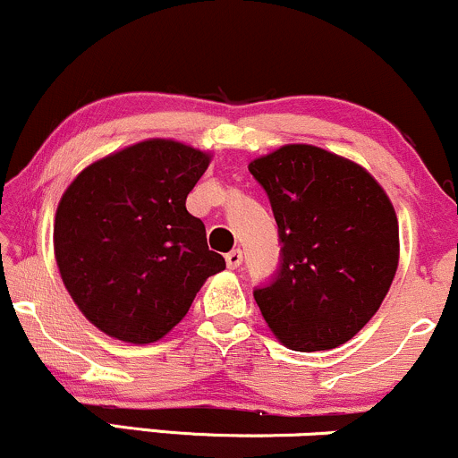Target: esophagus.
<instances>
[{
	"label": "esophagus",
	"mask_w": 458,
	"mask_h": 458,
	"mask_svg": "<svg viewBox=\"0 0 458 458\" xmlns=\"http://www.w3.org/2000/svg\"><path fill=\"white\" fill-rule=\"evenodd\" d=\"M241 262H243V251L241 250H233L230 254H225V265H228V269H236Z\"/></svg>",
	"instance_id": "obj_1"
}]
</instances>
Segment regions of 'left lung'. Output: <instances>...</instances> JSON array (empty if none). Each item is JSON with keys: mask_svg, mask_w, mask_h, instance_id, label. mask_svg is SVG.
Instances as JSON below:
<instances>
[{"mask_svg": "<svg viewBox=\"0 0 458 458\" xmlns=\"http://www.w3.org/2000/svg\"><path fill=\"white\" fill-rule=\"evenodd\" d=\"M269 196L282 262L254 299L293 351L344 344L375 312L398 269V219L379 182L355 161L286 144L250 163Z\"/></svg>", "mask_w": 458, "mask_h": 458, "instance_id": "obj_1", "label": "left lung"}]
</instances>
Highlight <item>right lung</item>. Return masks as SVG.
<instances>
[{"mask_svg":"<svg viewBox=\"0 0 458 458\" xmlns=\"http://www.w3.org/2000/svg\"><path fill=\"white\" fill-rule=\"evenodd\" d=\"M211 155L152 138L90 163L62 193L54 250L68 295L94 327L150 344L185 318L225 260L187 211Z\"/></svg>","mask_w":458,"mask_h":458,"instance_id":"obj_1","label":"right lung"}]
</instances>
